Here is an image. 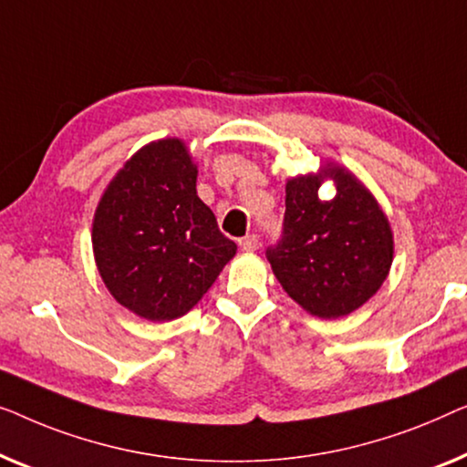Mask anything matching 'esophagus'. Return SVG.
I'll list each match as a JSON object with an SVG mask.
<instances>
[{
  "label": "esophagus",
  "instance_id": "1",
  "mask_svg": "<svg viewBox=\"0 0 467 467\" xmlns=\"http://www.w3.org/2000/svg\"><path fill=\"white\" fill-rule=\"evenodd\" d=\"M239 247L243 249V252H255V249L260 247L258 234H247V236H243V239H239Z\"/></svg>",
  "mask_w": 467,
  "mask_h": 467
}]
</instances>
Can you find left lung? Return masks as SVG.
Returning a JSON list of instances; mask_svg holds the SVG:
<instances>
[{
	"mask_svg": "<svg viewBox=\"0 0 467 467\" xmlns=\"http://www.w3.org/2000/svg\"><path fill=\"white\" fill-rule=\"evenodd\" d=\"M332 176L337 196L321 202L320 182ZM287 296L315 317H345L370 300L391 268L393 234L374 196L349 171L326 165L285 186L284 233L266 249Z\"/></svg>",
	"mask_w": 467,
	"mask_h": 467,
	"instance_id": "obj_1",
	"label": "left lung"
}]
</instances>
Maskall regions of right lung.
<instances>
[{"mask_svg":"<svg viewBox=\"0 0 467 467\" xmlns=\"http://www.w3.org/2000/svg\"><path fill=\"white\" fill-rule=\"evenodd\" d=\"M196 173L182 140L152 141L118 171L97 205V268L111 296L143 319L186 315L236 254L196 194Z\"/></svg>","mask_w":467,"mask_h":467,"instance_id":"obj_1","label":"right lung"}]
</instances>
